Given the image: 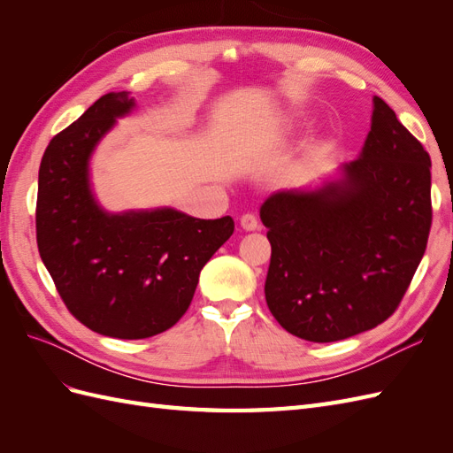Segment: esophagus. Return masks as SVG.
<instances>
[{"mask_svg": "<svg viewBox=\"0 0 453 453\" xmlns=\"http://www.w3.org/2000/svg\"><path fill=\"white\" fill-rule=\"evenodd\" d=\"M240 225L243 230H257L258 228V219L253 213H245L240 219Z\"/></svg>", "mask_w": 453, "mask_h": 453, "instance_id": "1", "label": "esophagus"}]
</instances>
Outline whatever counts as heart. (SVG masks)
Returning a JSON list of instances; mask_svg holds the SVG:
<instances>
[{
    "instance_id": "obj_1",
    "label": "heart",
    "mask_w": 453,
    "mask_h": 453,
    "mask_svg": "<svg viewBox=\"0 0 453 453\" xmlns=\"http://www.w3.org/2000/svg\"><path fill=\"white\" fill-rule=\"evenodd\" d=\"M296 128V115H281L276 120V130L280 134H289Z\"/></svg>"
}]
</instances>
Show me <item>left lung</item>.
Returning a JSON list of instances; mask_svg holds the SVG:
<instances>
[{"label":"left lung","mask_w":453,"mask_h":453,"mask_svg":"<svg viewBox=\"0 0 453 453\" xmlns=\"http://www.w3.org/2000/svg\"><path fill=\"white\" fill-rule=\"evenodd\" d=\"M431 219L429 153L374 96L357 158L334 180L278 190L260 205L272 315L287 333L321 344L378 326L414 278Z\"/></svg>","instance_id":"8db88e82"}]
</instances>
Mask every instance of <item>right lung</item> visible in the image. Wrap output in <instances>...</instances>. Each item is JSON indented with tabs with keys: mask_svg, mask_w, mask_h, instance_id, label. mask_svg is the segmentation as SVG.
<instances>
[{
	"mask_svg": "<svg viewBox=\"0 0 453 453\" xmlns=\"http://www.w3.org/2000/svg\"><path fill=\"white\" fill-rule=\"evenodd\" d=\"M130 92H109L54 135L39 166L37 248L58 295L90 331L140 340L168 331L190 306L198 276L234 232L232 217L173 208L105 211L90 187V158Z\"/></svg>",
	"mask_w": 453,
	"mask_h": 453,
	"instance_id": "1",
	"label": "right lung"
}]
</instances>
